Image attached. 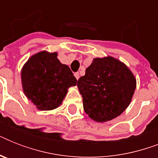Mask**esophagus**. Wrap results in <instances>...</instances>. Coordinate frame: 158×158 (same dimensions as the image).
I'll return each mask as SVG.
<instances>
[{
	"label": "esophagus",
	"instance_id": "1",
	"mask_svg": "<svg viewBox=\"0 0 158 158\" xmlns=\"http://www.w3.org/2000/svg\"><path fill=\"white\" fill-rule=\"evenodd\" d=\"M74 77H75V78H76L77 80H78V79H79V72H75V73H74Z\"/></svg>",
	"mask_w": 158,
	"mask_h": 158
}]
</instances>
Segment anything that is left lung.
<instances>
[{"instance_id": "8db88e82", "label": "left lung", "mask_w": 158, "mask_h": 158, "mask_svg": "<svg viewBox=\"0 0 158 158\" xmlns=\"http://www.w3.org/2000/svg\"><path fill=\"white\" fill-rule=\"evenodd\" d=\"M77 86L86 114L97 122H106L129 106L136 89V79L123 62L108 56L94 58Z\"/></svg>"}]
</instances>
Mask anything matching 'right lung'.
Instances as JSON below:
<instances>
[{"label": "right lung", "mask_w": 158, "mask_h": 158, "mask_svg": "<svg viewBox=\"0 0 158 158\" xmlns=\"http://www.w3.org/2000/svg\"><path fill=\"white\" fill-rule=\"evenodd\" d=\"M23 91L38 110H50L62 103L69 87L77 79L68 65L57 59V52L34 54L21 70Z\"/></svg>", "instance_id": "obj_1"}]
</instances>
